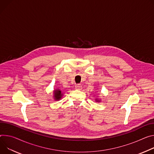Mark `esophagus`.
<instances>
[{"mask_svg": "<svg viewBox=\"0 0 154 154\" xmlns=\"http://www.w3.org/2000/svg\"><path fill=\"white\" fill-rule=\"evenodd\" d=\"M75 88H76L77 90H80L82 88V85H81L80 84H77V85H75Z\"/></svg>", "mask_w": 154, "mask_h": 154, "instance_id": "34e87169", "label": "esophagus"}]
</instances>
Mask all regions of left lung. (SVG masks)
I'll list each match as a JSON object with an SVG mask.
<instances>
[{
	"instance_id": "obj_1",
	"label": "left lung",
	"mask_w": 154,
	"mask_h": 154,
	"mask_svg": "<svg viewBox=\"0 0 154 154\" xmlns=\"http://www.w3.org/2000/svg\"><path fill=\"white\" fill-rule=\"evenodd\" d=\"M96 100V102H100V100H98V99H96V100Z\"/></svg>"
}]
</instances>
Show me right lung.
I'll return each instance as SVG.
<instances>
[{
	"label": "right lung",
	"instance_id": "right-lung-1",
	"mask_svg": "<svg viewBox=\"0 0 154 154\" xmlns=\"http://www.w3.org/2000/svg\"><path fill=\"white\" fill-rule=\"evenodd\" d=\"M53 93H54L53 96H54V98L55 101H59L63 95V94L62 93L60 89H57V90H54Z\"/></svg>",
	"mask_w": 154,
	"mask_h": 154
}]
</instances>
